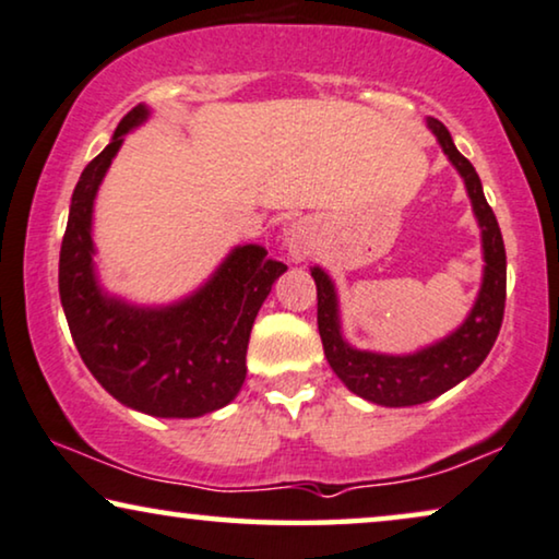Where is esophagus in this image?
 Listing matches in <instances>:
<instances>
[{
  "instance_id": "obj_1",
  "label": "esophagus",
  "mask_w": 559,
  "mask_h": 559,
  "mask_svg": "<svg viewBox=\"0 0 559 559\" xmlns=\"http://www.w3.org/2000/svg\"><path fill=\"white\" fill-rule=\"evenodd\" d=\"M284 245L294 260H307L314 250V227L307 219H296L284 229Z\"/></svg>"
}]
</instances>
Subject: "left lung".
I'll use <instances>...</instances> for the list:
<instances>
[{"mask_svg": "<svg viewBox=\"0 0 559 559\" xmlns=\"http://www.w3.org/2000/svg\"><path fill=\"white\" fill-rule=\"evenodd\" d=\"M427 124L440 140L452 166L465 178L467 197H471L473 212L483 229L486 271H483L478 301H475L463 326H457L450 337L435 342V345L424 347L414 355H381L355 349L342 340L337 294H334L330 275L322 267H311V278L317 284V324L326 362L349 391L381 406L424 404V401L437 399L440 393L450 391L452 385L465 381L486 360L503 322L506 248L501 227H498L496 214L488 206L486 197H483L480 178L475 174L473 163L457 151L448 128L440 119H427Z\"/></svg>", "mask_w": 559, "mask_h": 559, "instance_id": "obj_1", "label": "left lung"}]
</instances>
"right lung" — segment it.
Segmentation results:
<instances>
[{
	"label": "right lung",
	"mask_w": 559,
	"mask_h": 559,
	"mask_svg": "<svg viewBox=\"0 0 559 559\" xmlns=\"http://www.w3.org/2000/svg\"><path fill=\"white\" fill-rule=\"evenodd\" d=\"M147 119L138 104L81 174L58 260V292L71 337L92 376L119 404L163 419H193L227 406L242 389L258 309L284 263L260 245L229 252L189 299L160 309L107 296L94 275V197L124 135Z\"/></svg>",
	"instance_id": "obj_1"
}]
</instances>
